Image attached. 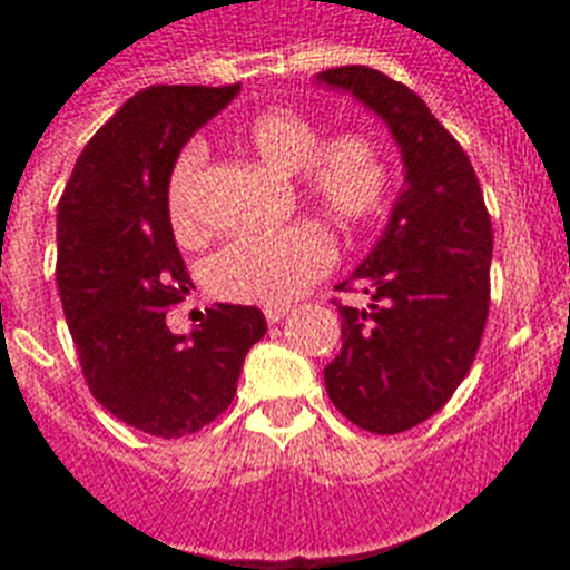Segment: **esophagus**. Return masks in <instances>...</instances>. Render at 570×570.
<instances>
[{"label": "esophagus", "mask_w": 570, "mask_h": 570, "mask_svg": "<svg viewBox=\"0 0 570 570\" xmlns=\"http://www.w3.org/2000/svg\"><path fill=\"white\" fill-rule=\"evenodd\" d=\"M266 322L268 325H275V322H281L286 316V313H289V307H266Z\"/></svg>", "instance_id": "34e87169"}]
</instances>
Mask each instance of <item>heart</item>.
Returning a JSON list of instances; mask_svg holds the SVG:
<instances>
[{
  "mask_svg": "<svg viewBox=\"0 0 570 570\" xmlns=\"http://www.w3.org/2000/svg\"><path fill=\"white\" fill-rule=\"evenodd\" d=\"M242 141L277 174H298L304 197L340 227L379 213L390 191L381 147L361 132L322 141L320 127L295 109H266L242 127ZM206 150L189 145L168 177V218L177 236L195 233V189ZM331 245L313 224L254 233L227 242L206 268L215 295L230 302L284 307L331 266Z\"/></svg>",
  "mask_w": 570,
  "mask_h": 570,
  "instance_id": "obj_1",
  "label": "heart"
}]
</instances>
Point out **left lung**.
Wrapping results in <instances>:
<instances>
[{
    "instance_id": "obj_1",
    "label": "left lung",
    "mask_w": 570,
    "mask_h": 570,
    "mask_svg": "<svg viewBox=\"0 0 570 570\" xmlns=\"http://www.w3.org/2000/svg\"><path fill=\"white\" fill-rule=\"evenodd\" d=\"M316 82L352 94L387 124L405 183L387 227L346 284L370 307H337L343 348L325 366L337 411L375 434H399L438 414L476 357L491 295V218L459 141L402 82L346 65Z\"/></svg>"
}]
</instances>
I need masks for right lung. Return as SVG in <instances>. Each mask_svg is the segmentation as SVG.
<instances>
[{
	"mask_svg": "<svg viewBox=\"0 0 570 570\" xmlns=\"http://www.w3.org/2000/svg\"><path fill=\"white\" fill-rule=\"evenodd\" d=\"M239 85H154L129 97L85 145L58 200V293L94 399L120 423L183 438L236 396L266 316L215 304L191 334L168 311L189 275L168 218V177L183 145Z\"/></svg>",
	"mask_w": 570,
	"mask_h": 570,
	"instance_id": "add662e5",
	"label": "right lung"
}]
</instances>
